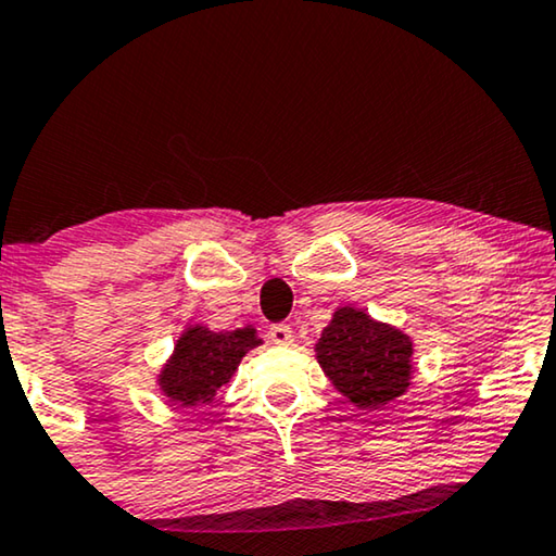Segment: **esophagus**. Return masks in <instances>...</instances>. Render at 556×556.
Listing matches in <instances>:
<instances>
[{"label":"esophagus","mask_w":556,"mask_h":556,"mask_svg":"<svg viewBox=\"0 0 556 556\" xmlns=\"http://www.w3.org/2000/svg\"><path fill=\"white\" fill-rule=\"evenodd\" d=\"M268 339L273 341V344H291L293 341V329L288 324H273L268 329Z\"/></svg>","instance_id":"1"}]
</instances>
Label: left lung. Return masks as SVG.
<instances>
[{
	"mask_svg": "<svg viewBox=\"0 0 556 556\" xmlns=\"http://www.w3.org/2000/svg\"><path fill=\"white\" fill-rule=\"evenodd\" d=\"M316 359L354 407L379 409L405 394L413 377V341L362 308L333 314L316 344Z\"/></svg>",
	"mask_w": 556,
	"mask_h": 556,
	"instance_id": "left-lung-1",
	"label": "left lung"
}]
</instances>
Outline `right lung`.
I'll list each match as a JSON object with an SVG mask.
<instances>
[{
    "mask_svg": "<svg viewBox=\"0 0 556 556\" xmlns=\"http://www.w3.org/2000/svg\"><path fill=\"white\" fill-rule=\"evenodd\" d=\"M255 346H261V339L253 326L219 333L189 326L159 375V387L181 407L207 405L219 387L230 382L242 356Z\"/></svg>",
    "mask_w": 556,
    "mask_h": 556,
    "instance_id": "obj_1",
    "label": "right lung"
}]
</instances>
